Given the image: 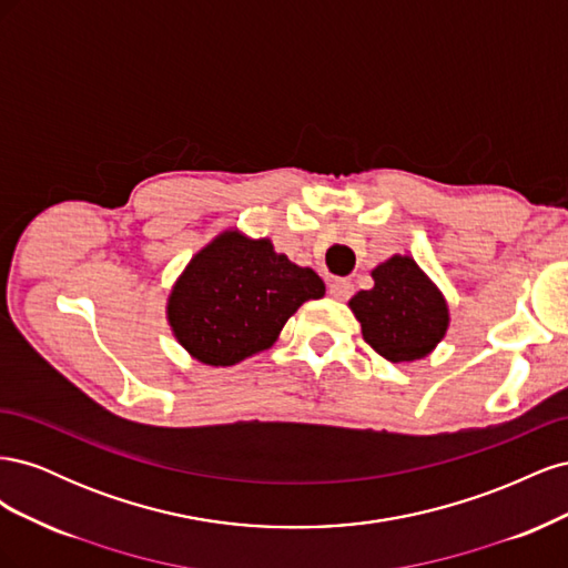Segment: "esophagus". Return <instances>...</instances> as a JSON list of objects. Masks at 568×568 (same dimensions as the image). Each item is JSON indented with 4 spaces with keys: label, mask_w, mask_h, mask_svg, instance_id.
Masks as SVG:
<instances>
[{
    "label": "esophagus",
    "mask_w": 568,
    "mask_h": 568,
    "mask_svg": "<svg viewBox=\"0 0 568 568\" xmlns=\"http://www.w3.org/2000/svg\"><path fill=\"white\" fill-rule=\"evenodd\" d=\"M329 296L336 301H348L353 296V282L348 280H332L329 282Z\"/></svg>",
    "instance_id": "1"
}]
</instances>
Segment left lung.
I'll list each match as a JSON object with an SVG mask.
<instances>
[{
  "label": "left lung",
  "instance_id": "1",
  "mask_svg": "<svg viewBox=\"0 0 568 568\" xmlns=\"http://www.w3.org/2000/svg\"><path fill=\"white\" fill-rule=\"evenodd\" d=\"M374 286L357 291L348 307L369 346L388 363H415L436 351L450 326L443 291L415 263L395 253L372 270Z\"/></svg>",
  "mask_w": 568,
  "mask_h": 568
}]
</instances>
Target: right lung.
<instances>
[{
  "mask_svg": "<svg viewBox=\"0 0 568 568\" xmlns=\"http://www.w3.org/2000/svg\"><path fill=\"white\" fill-rule=\"evenodd\" d=\"M322 296L313 267L291 263L267 236L230 227L192 255L170 288L165 317L201 365L230 367L272 348L286 320Z\"/></svg>",
  "mask_w": 568,
  "mask_h": 568,
  "instance_id": "add662e5",
  "label": "right lung"
}]
</instances>
